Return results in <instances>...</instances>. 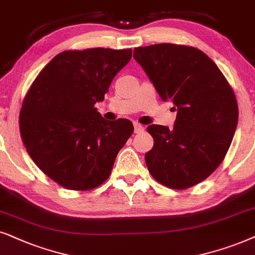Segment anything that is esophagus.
<instances>
[{
	"label": "esophagus",
	"mask_w": 255,
	"mask_h": 255,
	"mask_svg": "<svg viewBox=\"0 0 255 255\" xmlns=\"http://www.w3.org/2000/svg\"><path fill=\"white\" fill-rule=\"evenodd\" d=\"M144 130V128H143V126L142 125H140V124H137V122H134V131L136 134H140V133H142V131Z\"/></svg>",
	"instance_id": "34e87169"
}]
</instances>
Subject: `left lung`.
<instances>
[{
    "instance_id": "left-lung-1",
    "label": "left lung",
    "mask_w": 255,
    "mask_h": 255,
    "mask_svg": "<svg viewBox=\"0 0 255 255\" xmlns=\"http://www.w3.org/2000/svg\"><path fill=\"white\" fill-rule=\"evenodd\" d=\"M134 58L162 100L177 111L174 128H147L154 138L145 154L148 170L168 188H191L219 167L232 142L239 115L232 87L215 62L193 46L135 47Z\"/></svg>"
}]
</instances>
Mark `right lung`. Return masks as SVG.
<instances>
[{
	"instance_id": "right-lung-1",
	"label": "right lung",
	"mask_w": 255,
	"mask_h": 255,
	"mask_svg": "<svg viewBox=\"0 0 255 255\" xmlns=\"http://www.w3.org/2000/svg\"><path fill=\"white\" fill-rule=\"evenodd\" d=\"M130 58V49L66 50L30 86L19 113L22 141L37 167L63 188L103 184L133 134L129 120L107 121L94 107Z\"/></svg>"
}]
</instances>
